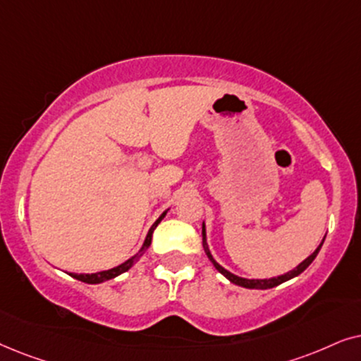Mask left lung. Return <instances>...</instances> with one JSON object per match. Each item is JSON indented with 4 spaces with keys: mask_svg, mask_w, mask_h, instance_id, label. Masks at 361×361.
<instances>
[{
    "mask_svg": "<svg viewBox=\"0 0 361 361\" xmlns=\"http://www.w3.org/2000/svg\"><path fill=\"white\" fill-rule=\"evenodd\" d=\"M322 244H324V241H322ZM322 244H320L319 247L315 249L314 252L310 254L309 257L305 259V261H302V262L299 264V266H297L295 269H292L290 272L284 274V276H277V277H272V279H244V277L234 276L233 272L226 271V269H224L223 266H219V264L214 261V257L211 256V252H209L208 243H206V228H204V223H203V247H204L206 256L209 257V261L213 262V266H214L216 269H218V271H219L221 274H223V276H224L226 279H228V281H231V282H233V284H236V286L246 287V289H272V287H276V286H279V284H282V282L289 281V279H294V277H297V276H299V274L304 272L305 269L309 267L312 262H314V259L317 257V254H319V251H320Z\"/></svg>",
    "mask_w": 361,
    "mask_h": 361,
    "instance_id": "obj_1",
    "label": "left lung"
}]
</instances>
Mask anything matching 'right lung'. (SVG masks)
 Here are the masks:
<instances>
[{"instance_id": "add662e5", "label": "right lung", "mask_w": 361, "mask_h": 361, "mask_svg": "<svg viewBox=\"0 0 361 361\" xmlns=\"http://www.w3.org/2000/svg\"><path fill=\"white\" fill-rule=\"evenodd\" d=\"M165 214H166V211H163L160 218H158V219L155 221V223H153V226L150 228V231H148V234H147V238H145V243H143L142 249L135 254V256H132L130 259H127V261L122 262V264H120V266H117V267L109 269V271H100V272H95V274H71V276L74 277V279H77V281L85 282V284H100V282H105V281H109V279H114V277L120 276V274L127 272L128 269H130V267L133 266V264H135V262L138 261V259H140V257L143 256V254H145L147 249L150 247L153 231H155V228H157L158 224H160V221H161L163 218H165Z\"/></svg>"}]
</instances>
